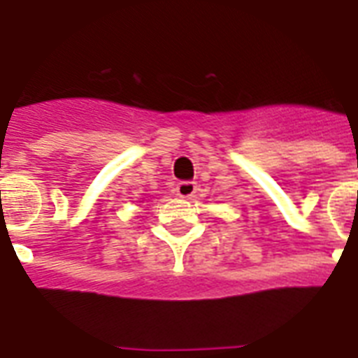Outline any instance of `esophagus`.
<instances>
[{"label": "esophagus", "mask_w": 358, "mask_h": 358, "mask_svg": "<svg viewBox=\"0 0 358 358\" xmlns=\"http://www.w3.org/2000/svg\"><path fill=\"white\" fill-rule=\"evenodd\" d=\"M196 189L199 187H196L195 182H180L176 185V195L182 196V199H191V196H195Z\"/></svg>", "instance_id": "1"}]
</instances>
